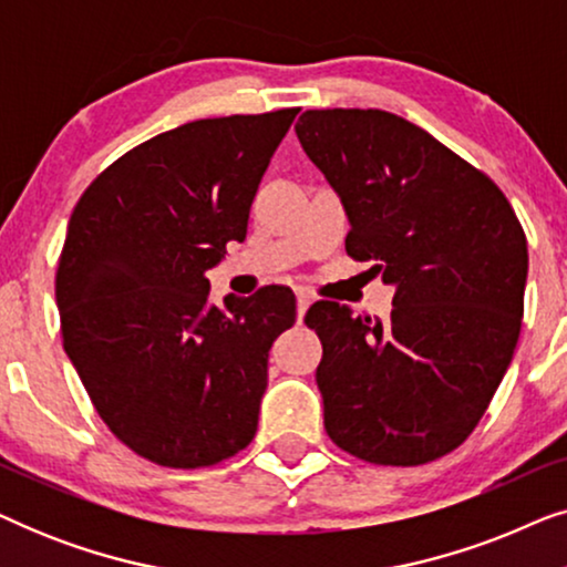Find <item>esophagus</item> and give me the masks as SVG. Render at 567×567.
Here are the masks:
<instances>
[{"instance_id": "34e87169", "label": "esophagus", "mask_w": 567, "mask_h": 567, "mask_svg": "<svg viewBox=\"0 0 567 567\" xmlns=\"http://www.w3.org/2000/svg\"><path fill=\"white\" fill-rule=\"evenodd\" d=\"M309 305H312V297H309V293H307L305 289H299V291H297V320H299V322L305 320Z\"/></svg>"}]
</instances>
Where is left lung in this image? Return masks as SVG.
<instances>
[{
	"instance_id": "obj_1",
	"label": "left lung",
	"mask_w": 567,
	"mask_h": 567,
	"mask_svg": "<svg viewBox=\"0 0 567 567\" xmlns=\"http://www.w3.org/2000/svg\"><path fill=\"white\" fill-rule=\"evenodd\" d=\"M307 157L351 224L346 250L394 286L390 320L317 301L324 431L371 464L415 467L462 444L522 330L526 237L491 177L386 111H307Z\"/></svg>"
}]
</instances>
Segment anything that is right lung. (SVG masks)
<instances>
[{
	"mask_svg": "<svg viewBox=\"0 0 567 567\" xmlns=\"http://www.w3.org/2000/svg\"><path fill=\"white\" fill-rule=\"evenodd\" d=\"M297 107L185 123L82 193L56 270L64 351L107 429L162 467L235 456L258 431L268 351L297 320L286 286L208 301L243 243Z\"/></svg>",
	"mask_w": 567,
	"mask_h": 567,
	"instance_id": "1",
	"label": "right lung"
}]
</instances>
